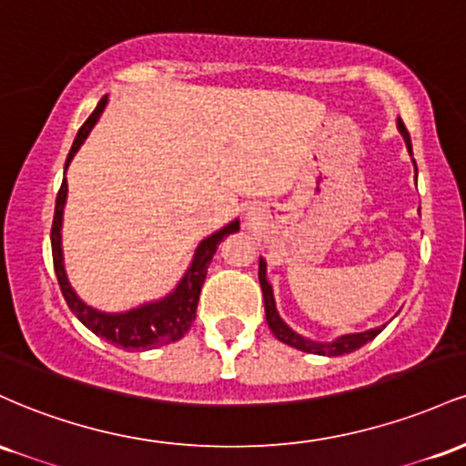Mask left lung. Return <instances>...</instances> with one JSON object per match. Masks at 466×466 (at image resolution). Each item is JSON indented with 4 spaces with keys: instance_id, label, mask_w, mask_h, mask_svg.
<instances>
[{
    "instance_id": "8db88e82",
    "label": "left lung",
    "mask_w": 466,
    "mask_h": 466,
    "mask_svg": "<svg viewBox=\"0 0 466 466\" xmlns=\"http://www.w3.org/2000/svg\"><path fill=\"white\" fill-rule=\"evenodd\" d=\"M397 127H399L400 136H403L405 147H408V151L411 155L410 133H408V129H405V125H403V120H400V117L397 120ZM411 162H414V159H411ZM414 168H416V162H414ZM258 280H260V289H263V298H265V318H267V324H269L271 333H274L276 339H280L282 344L293 346V349H298L302 352H313V355H324V357L349 355V352L361 349L363 344L372 341L374 337H377L383 329H386V324H383V326H377V329L363 330V333L341 335L333 341H313V339H309V337L298 335L293 329H289V326L285 324V319L278 315L276 300H274V289H271L269 280H267V263L263 258H260V263H258Z\"/></svg>"
}]
</instances>
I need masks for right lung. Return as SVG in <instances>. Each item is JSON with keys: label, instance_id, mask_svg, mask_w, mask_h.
I'll use <instances>...</instances> for the list:
<instances>
[{"label": "right lung", "instance_id": "1", "mask_svg": "<svg viewBox=\"0 0 466 466\" xmlns=\"http://www.w3.org/2000/svg\"><path fill=\"white\" fill-rule=\"evenodd\" d=\"M106 96L100 98L98 106L94 109V114L85 120V125L78 129L76 140H74L69 155L66 159V170L69 162L74 159V155L80 148V144L85 142V137L89 136V131L94 129V125L98 122L100 114L105 111ZM67 199V181L63 179L61 190L56 195V206H55V221H52V260H55V271L58 278V285H61L63 298H66L67 307L72 309V313L87 326L92 333H96L109 344L117 346V349L125 350H151L157 346H166L170 341H177L190 330L192 322L197 318V302H199V293L206 280L208 267H210L212 256L221 243L223 237L228 234L238 232L240 223L237 221L228 223L226 228H221L218 232L210 234L208 238H203L197 248L195 256H192V263L186 271L184 278L179 280V285L162 298V300L147 302L142 307L131 309L125 313H103L96 311L94 307L85 304L76 296L72 285H69L66 265H63V248H61V228H63V208H66Z\"/></svg>", "mask_w": 466, "mask_h": 466}]
</instances>
